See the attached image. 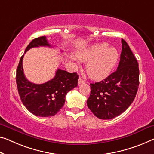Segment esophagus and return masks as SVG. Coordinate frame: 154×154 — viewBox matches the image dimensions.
<instances>
[{
    "label": "esophagus",
    "instance_id": "esophagus-1",
    "mask_svg": "<svg viewBox=\"0 0 154 154\" xmlns=\"http://www.w3.org/2000/svg\"><path fill=\"white\" fill-rule=\"evenodd\" d=\"M78 82H79V84H82V83H84L85 82V80L82 79L81 77H80L79 79V81H78Z\"/></svg>",
    "mask_w": 154,
    "mask_h": 154
}]
</instances>
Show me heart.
<instances>
[{"mask_svg":"<svg viewBox=\"0 0 154 154\" xmlns=\"http://www.w3.org/2000/svg\"><path fill=\"white\" fill-rule=\"evenodd\" d=\"M76 57L81 61H88L86 71L89 77L100 80L106 79L112 73L119 58V53L114 47H109L107 42H103L78 51ZM70 59L77 61L74 56H70Z\"/></svg>","mask_w":154,"mask_h":154,"instance_id":"1","label":"heart"}]
</instances>
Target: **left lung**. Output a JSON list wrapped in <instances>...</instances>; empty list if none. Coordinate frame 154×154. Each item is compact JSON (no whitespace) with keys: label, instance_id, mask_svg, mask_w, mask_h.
I'll return each mask as SVG.
<instances>
[{"label":"left lung","instance_id":"8db88e82","mask_svg":"<svg viewBox=\"0 0 154 154\" xmlns=\"http://www.w3.org/2000/svg\"><path fill=\"white\" fill-rule=\"evenodd\" d=\"M122 52L117 70L102 81L91 83L87 107L100 119L118 116L133 103L139 86L138 63L122 39Z\"/></svg>","mask_w":154,"mask_h":154}]
</instances>
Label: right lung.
<instances>
[{"label": "right lung", "instance_id": "right-lung-1", "mask_svg": "<svg viewBox=\"0 0 154 154\" xmlns=\"http://www.w3.org/2000/svg\"><path fill=\"white\" fill-rule=\"evenodd\" d=\"M51 47L45 36L38 37L31 41L25 53L33 47ZM21 56L16 70V80L20 100L28 111L40 117L56 115L63 107L65 96L78 85L77 73H69L58 69L54 79L43 84H35L26 79L23 68Z\"/></svg>", "mask_w": 154, "mask_h": 154}]
</instances>
